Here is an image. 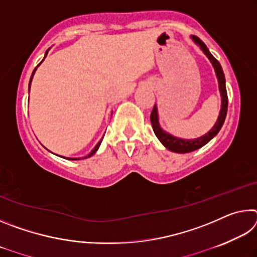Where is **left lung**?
I'll return each instance as SVG.
<instances>
[{
	"instance_id": "obj_1",
	"label": "left lung",
	"mask_w": 257,
	"mask_h": 257,
	"mask_svg": "<svg viewBox=\"0 0 257 257\" xmlns=\"http://www.w3.org/2000/svg\"><path fill=\"white\" fill-rule=\"evenodd\" d=\"M191 38H193V41L201 47V50L204 52V54L207 56L208 60L211 61L212 66L214 68L217 81H219V89L221 94V110L215 124L213 125V128L207 134L196 139H182L172 136V135L164 132V130L160 127L158 108H156V105H154L153 111L151 113V122L156 137L159 138V141L162 143L169 151L176 152V153H189V152L196 151L198 149H201L204 145H206L213 137L216 136L217 133L220 132V129L222 128L228 111V95L227 89H225V78L222 68H221V64L219 63V61L210 53V51H208L206 45L204 44L197 36H191Z\"/></svg>"
}]
</instances>
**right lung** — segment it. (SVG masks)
I'll use <instances>...</instances> for the list:
<instances>
[{"mask_svg": "<svg viewBox=\"0 0 257 257\" xmlns=\"http://www.w3.org/2000/svg\"><path fill=\"white\" fill-rule=\"evenodd\" d=\"M47 52H49V50H47V51H46V53H45V56H44V58H46V55H47ZM43 60H44V59H43ZM43 60L41 61V62H40V64H41V63L43 62ZM40 64H38V66H40ZM38 66H37V67H38ZM36 69H37V68H35V69H34V71H33V75H32V77H30V80H29V88H30V82H32V79H33V76H34V73H35V71H36ZM101 143H102V139H101V141H99V142H98V144H97L96 146H95V147H94V150H93L92 152H90V153H89L88 155H87V156H86V158H82V159H87V158H89V156H92L93 154H95V152H96V151L98 150V147H99V145H101ZM64 159H67V158H64ZM68 160H80V159H70V158H69Z\"/></svg>", "mask_w": 257, "mask_h": 257, "instance_id": "obj_1", "label": "right lung"}]
</instances>
